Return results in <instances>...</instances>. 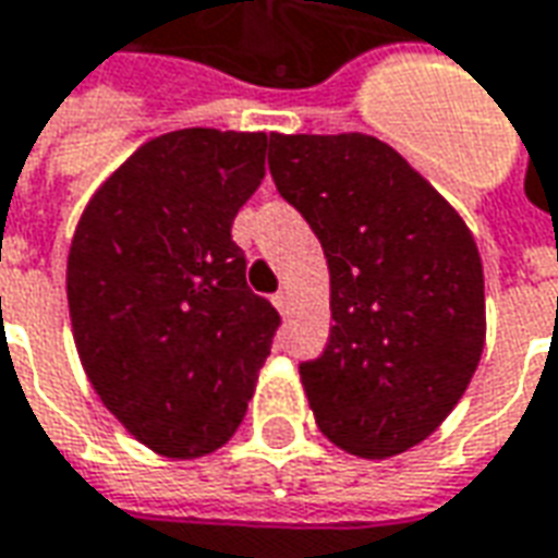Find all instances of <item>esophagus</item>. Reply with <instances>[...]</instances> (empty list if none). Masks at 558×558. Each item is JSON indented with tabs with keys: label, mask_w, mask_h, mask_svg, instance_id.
<instances>
[{
	"label": "esophagus",
	"mask_w": 558,
	"mask_h": 558,
	"mask_svg": "<svg viewBox=\"0 0 558 558\" xmlns=\"http://www.w3.org/2000/svg\"><path fill=\"white\" fill-rule=\"evenodd\" d=\"M271 302H275V307H278L280 314H290V292H275V299H271Z\"/></svg>",
	"instance_id": "1"
}]
</instances>
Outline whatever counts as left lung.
Masks as SVG:
<instances>
[{"label": "left lung", "mask_w": 558, "mask_h": 558, "mask_svg": "<svg viewBox=\"0 0 558 558\" xmlns=\"http://www.w3.org/2000/svg\"><path fill=\"white\" fill-rule=\"evenodd\" d=\"M268 169L329 263V344L299 365L319 432L362 459L404 453L441 426L481 362L474 235L374 135H275Z\"/></svg>", "instance_id": "left-lung-1"}]
</instances>
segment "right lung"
Here are the masks:
<instances>
[{
	"instance_id": "right-lung-1",
	"label": "right lung",
	"mask_w": 558,
	"mask_h": 558,
	"mask_svg": "<svg viewBox=\"0 0 558 558\" xmlns=\"http://www.w3.org/2000/svg\"><path fill=\"white\" fill-rule=\"evenodd\" d=\"M266 132L142 144L81 214L65 292L77 356L144 447L196 459L247 414L280 317L247 287L232 220L266 178Z\"/></svg>"
}]
</instances>
